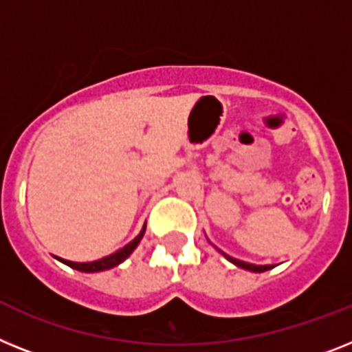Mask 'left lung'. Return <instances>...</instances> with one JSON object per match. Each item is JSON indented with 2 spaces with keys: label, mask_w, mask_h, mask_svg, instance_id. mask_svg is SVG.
Returning a JSON list of instances; mask_svg holds the SVG:
<instances>
[{
  "label": "left lung",
  "mask_w": 352,
  "mask_h": 352,
  "mask_svg": "<svg viewBox=\"0 0 352 352\" xmlns=\"http://www.w3.org/2000/svg\"><path fill=\"white\" fill-rule=\"evenodd\" d=\"M221 252V250H220ZM223 254V256H226L227 259H229V261L231 263H234L236 267H240V268H245V270H250V272H267V270H270V265H252V263H245V261H241V259H234V258H231V256H227L226 252H221Z\"/></svg>",
  "instance_id": "obj_1"
}]
</instances>
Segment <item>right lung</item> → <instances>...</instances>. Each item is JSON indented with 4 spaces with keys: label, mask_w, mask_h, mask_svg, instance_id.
Segmentation results:
<instances>
[{
    "label": "right lung",
    "mask_w": 352,
    "mask_h": 352,
    "mask_svg": "<svg viewBox=\"0 0 352 352\" xmlns=\"http://www.w3.org/2000/svg\"><path fill=\"white\" fill-rule=\"evenodd\" d=\"M144 234V227H143V231L140 232V234L135 236L134 240L131 241L129 245H125L123 249H120L118 252L111 254V256H105V258L102 259H96V261H91V263H75V261H67V259H62L58 258V261L62 263H66L67 267L71 268H75V270H80V272H102V270H109V268H114L118 267L120 263L125 261L129 256H131L132 252H134V249L140 245L141 238H143Z\"/></svg>",
    "instance_id": "1"
}]
</instances>
